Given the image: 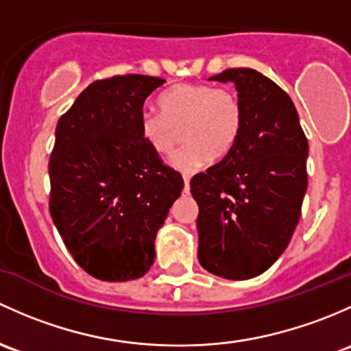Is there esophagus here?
<instances>
[{"instance_id": "34e87169", "label": "esophagus", "mask_w": 351, "mask_h": 351, "mask_svg": "<svg viewBox=\"0 0 351 351\" xmlns=\"http://www.w3.org/2000/svg\"><path fill=\"white\" fill-rule=\"evenodd\" d=\"M182 179H184V193H189V182H191V176H187V174H184L182 176Z\"/></svg>"}]
</instances>
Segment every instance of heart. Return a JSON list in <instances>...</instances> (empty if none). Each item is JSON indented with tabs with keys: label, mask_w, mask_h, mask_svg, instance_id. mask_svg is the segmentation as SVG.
Wrapping results in <instances>:
<instances>
[{
	"label": "heart",
	"mask_w": 351,
	"mask_h": 351,
	"mask_svg": "<svg viewBox=\"0 0 351 351\" xmlns=\"http://www.w3.org/2000/svg\"><path fill=\"white\" fill-rule=\"evenodd\" d=\"M160 111L143 110L138 118L142 140L158 157L174 150L184 126L182 147L171 164L180 172H196L225 155L243 128V106L234 91L213 84H177L158 97Z\"/></svg>",
	"instance_id": "heart-1"
}]
</instances>
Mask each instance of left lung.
Instances as JSON below:
<instances>
[{
  "mask_svg": "<svg viewBox=\"0 0 351 351\" xmlns=\"http://www.w3.org/2000/svg\"><path fill=\"white\" fill-rule=\"evenodd\" d=\"M209 79L234 82L243 128L218 164L191 179L199 206L197 258L215 276L245 280L279 258L298 226L308 138L294 103L272 79L247 67Z\"/></svg>",
  "mask_w": 351,
  "mask_h": 351,
  "instance_id": "obj_1",
  "label": "left lung"
}]
</instances>
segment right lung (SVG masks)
Returning a JSON list of instances; mask_svg holds the SVG:
<instances>
[{"instance_id": "obj_1", "label": "right lung", "mask_w": 351, "mask_h": 351, "mask_svg": "<svg viewBox=\"0 0 351 351\" xmlns=\"http://www.w3.org/2000/svg\"><path fill=\"white\" fill-rule=\"evenodd\" d=\"M164 82L140 74L95 81L57 123L50 216L75 262L99 280L145 276L155 234L184 187L138 128L143 103Z\"/></svg>"}]
</instances>
